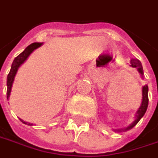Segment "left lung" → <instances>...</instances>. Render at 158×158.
Wrapping results in <instances>:
<instances>
[{
  "label": "left lung",
  "instance_id": "left-lung-1",
  "mask_svg": "<svg viewBox=\"0 0 158 158\" xmlns=\"http://www.w3.org/2000/svg\"><path fill=\"white\" fill-rule=\"evenodd\" d=\"M131 66L134 67V68H136L138 70V72L141 73V75H143V68H142V65H141V63L138 60V59H131ZM148 86L147 85H145L144 86H142V102H141V104L139 110H137V112L135 114V120L134 122L129 126L127 127V128L125 129H118V130H116V131H118V132H121V131H127V130H129L133 127L141 120V118L144 116V114L147 110L148 105Z\"/></svg>",
  "mask_w": 158,
  "mask_h": 158
}]
</instances>
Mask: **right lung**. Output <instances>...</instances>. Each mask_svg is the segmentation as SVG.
I'll use <instances>...</instances> for the list:
<instances>
[{
    "mask_svg": "<svg viewBox=\"0 0 158 158\" xmlns=\"http://www.w3.org/2000/svg\"><path fill=\"white\" fill-rule=\"evenodd\" d=\"M42 45V43H39V42H34V43H31V45H29L24 51L22 52L21 54H19L17 56L16 58L14 59L13 63H12V65H11V69L10 73L8 74V77H7V99L9 100V97L10 95L11 92V87H12V84H13V81H14V79H15V76L17 74V70L18 68L20 67V65L22 64H24V61L27 59V57L31 55V53L33 50H35L36 48H38L39 47H40ZM21 120L24 124L25 125H29V126H31L32 124H30L27 122H25L24 120H22L21 118H19Z\"/></svg>",
    "mask_w": 158,
    "mask_h": 158,
    "instance_id": "obj_1",
    "label": "right lung"
}]
</instances>
